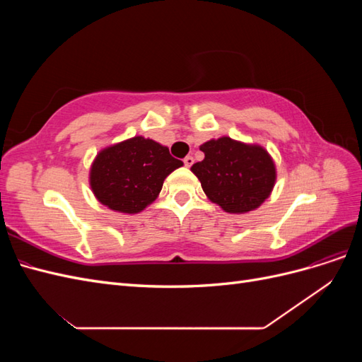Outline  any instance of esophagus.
I'll return each instance as SVG.
<instances>
[{
  "label": "esophagus",
  "mask_w": 362,
  "mask_h": 362,
  "mask_svg": "<svg viewBox=\"0 0 362 362\" xmlns=\"http://www.w3.org/2000/svg\"><path fill=\"white\" fill-rule=\"evenodd\" d=\"M193 163H194V160H193V157H192V156H187V157L184 158V164H185V168H190Z\"/></svg>",
  "instance_id": "1"
}]
</instances>
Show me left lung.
Masks as SVG:
<instances>
[{"label":"left lung","instance_id":"8db88e82","mask_svg":"<svg viewBox=\"0 0 362 362\" xmlns=\"http://www.w3.org/2000/svg\"><path fill=\"white\" fill-rule=\"evenodd\" d=\"M199 149L205 158L190 170L206 198L223 211L245 214L269 198L276 182V166L264 148L223 136L205 141Z\"/></svg>","mask_w":362,"mask_h":362}]
</instances>
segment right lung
<instances>
[{"label":"right lung","mask_w":362,"mask_h":362,"mask_svg":"<svg viewBox=\"0 0 362 362\" xmlns=\"http://www.w3.org/2000/svg\"><path fill=\"white\" fill-rule=\"evenodd\" d=\"M182 161L156 140L134 136L98 152L89 184L95 198L117 213L136 214L154 202L163 182Z\"/></svg>","instance_id":"1"}]
</instances>
